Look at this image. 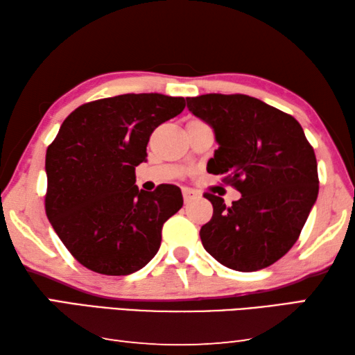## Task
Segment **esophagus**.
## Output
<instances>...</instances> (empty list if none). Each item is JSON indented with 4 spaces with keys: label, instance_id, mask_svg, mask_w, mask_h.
I'll list each match as a JSON object with an SVG mask.
<instances>
[{
    "label": "esophagus",
    "instance_id": "esophagus-1",
    "mask_svg": "<svg viewBox=\"0 0 355 355\" xmlns=\"http://www.w3.org/2000/svg\"><path fill=\"white\" fill-rule=\"evenodd\" d=\"M200 197V194L197 191H194V189H189V188H184L183 189V200H184V203H189V202H192V200H196V198H198Z\"/></svg>",
    "mask_w": 355,
    "mask_h": 355
}]
</instances>
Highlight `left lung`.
Listing matches in <instances>:
<instances>
[{
	"instance_id": "1",
	"label": "left lung",
	"mask_w": 355,
	"mask_h": 355,
	"mask_svg": "<svg viewBox=\"0 0 355 355\" xmlns=\"http://www.w3.org/2000/svg\"><path fill=\"white\" fill-rule=\"evenodd\" d=\"M211 125L218 149L206 171L242 197L231 206L205 194L212 218L200 230L205 250L236 272H256L293 247L318 197L317 158L293 116L245 94L188 98Z\"/></svg>"
}]
</instances>
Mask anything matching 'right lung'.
<instances>
[{"mask_svg": "<svg viewBox=\"0 0 355 355\" xmlns=\"http://www.w3.org/2000/svg\"><path fill=\"white\" fill-rule=\"evenodd\" d=\"M183 98L121 94L88 102L63 121L46 150V216L83 267L130 275L157 254L161 228L183 206L178 186L138 189L152 132L184 108Z\"/></svg>", "mask_w": 355, "mask_h": 355, "instance_id": "add662e5", "label": "right lung"}]
</instances>
